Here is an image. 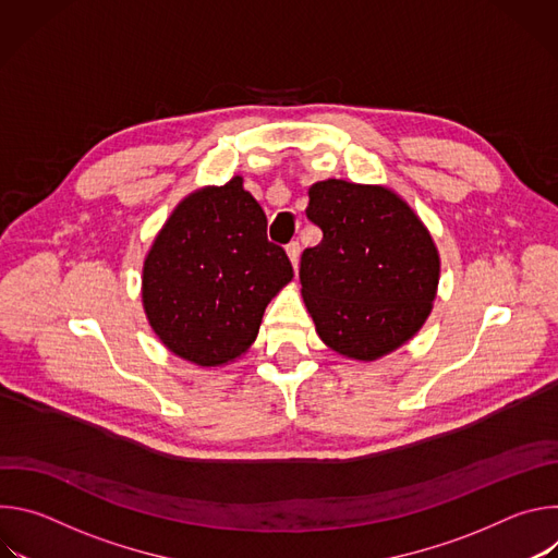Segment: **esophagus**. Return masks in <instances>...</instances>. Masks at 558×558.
<instances>
[{
	"label": "esophagus",
	"mask_w": 558,
	"mask_h": 558,
	"mask_svg": "<svg viewBox=\"0 0 558 558\" xmlns=\"http://www.w3.org/2000/svg\"><path fill=\"white\" fill-rule=\"evenodd\" d=\"M287 256H289V260H291V267L298 269V263H300V243H298V241H293V243L287 245Z\"/></svg>",
	"instance_id": "34e87169"
}]
</instances>
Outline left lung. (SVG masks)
<instances>
[{
    "mask_svg": "<svg viewBox=\"0 0 558 558\" xmlns=\"http://www.w3.org/2000/svg\"><path fill=\"white\" fill-rule=\"evenodd\" d=\"M306 218L323 229L300 258L315 333L360 362L407 344L428 320L441 269L422 218L390 187L342 179L308 187Z\"/></svg>",
    "mask_w": 558,
    "mask_h": 558,
    "instance_id": "1",
    "label": "left lung"
}]
</instances>
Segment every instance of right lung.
<instances>
[{"label": "right lung", "instance_id": "add662e5", "mask_svg": "<svg viewBox=\"0 0 558 558\" xmlns=\"http://www.w3.org/2000/svg\"><path fill=\"white\" fill-rule=\"evenodd\" d=\"M282 247L243 177L185 196L143 260V311L156 338L181 360L211 368L254 344L267 304L291 282Z\"/></svg>", "mask_w": 558, "mask_h": 558}]
</instances>
